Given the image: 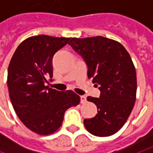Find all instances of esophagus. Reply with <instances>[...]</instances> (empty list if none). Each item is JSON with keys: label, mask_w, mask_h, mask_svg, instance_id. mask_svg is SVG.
<instances>
[{"label": "esophagus", "mask_w": 153, "mask_h": 153, "mask_svg": "<svg viewBox=\"0 0 153 153\" xmlns=\"http://www.w3.org/2000/svg\"><path fill=\"white\" fill-rule=\"evenodd\" d=\"M86 102V97L85 96H80V102L85 103Z\"/></svg>", "instance_id": "1"}]
</instances>
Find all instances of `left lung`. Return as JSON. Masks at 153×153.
<instances>
[{
	"instance_id": "8db88e82",
	"label": "left lung",
	"mask_w": 153,
	"mask_h": 153,
	"mask_svg": "<svg viewBox=\"0 0 153 153\" xmlns=\"http://www.w3.org/2000/svg\"><path fill=\"white\" fill-rule=\"evenodd\" d=\"M68 44L83 57L88 78L101 91L99 98L87 97L96 104L97 113L84 120L85 127L97 136L115 134L127 121L136 99V72L129 52L119 42L102 36L72 38Z\"/></svg>"
}]
</instances>
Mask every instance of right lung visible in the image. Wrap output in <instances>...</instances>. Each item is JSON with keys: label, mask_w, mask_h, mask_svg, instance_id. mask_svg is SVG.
<instances>
[{"label": "right lung", "mask_w": 153, "mask_h": 153, "mask_svg": "<svg viewBox=\"0 0 153 153\" xmlns=\"http://www.w3.org/2000/svg\"><path fill=\"white\" fill-rule=\"evenodd\" d=\"M70 39L45 34L29 37L18 46L10 61V100L19 119L36 134H53L62 124L67 109L80 102L72 91H58L46 85L53 76V56Z\"/></svg>", "instance_id": "right-lung-1"}]
</instances>
